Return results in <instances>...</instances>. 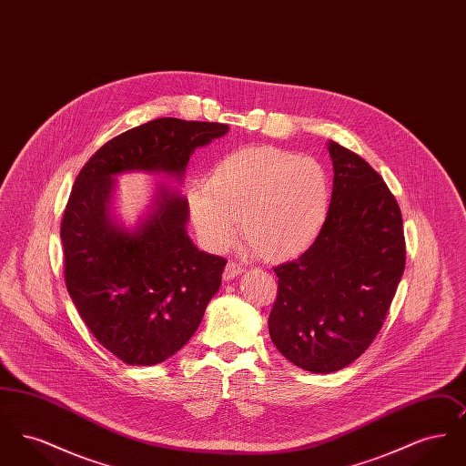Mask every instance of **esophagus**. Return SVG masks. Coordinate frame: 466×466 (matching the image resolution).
Returning <instances> with one entry per match:
<instances>
[{
	"label": "esophagus",
	"mask_w": 466,
	"mask_h": 466,
	"mask_svg": "<svg viewBox=\"0 0 466 466\" xmlns=\"http://www.w3.org/2000/svg\"><path fill=\"white\" fill-rule=\"evenodd\" d=\"M244 272V267L241 264H236V262H228L227 267H225V270H223V279L225 281H230V279H234V278H238V276H241Z\"/></svg>",
	"instance_id": "34e87169"
}]
</instances>
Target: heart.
Segmentation results:
<instances>
[{
  "mask_svg": "<svg viewBox=\"0 0 466 466\" xmlns=\"http://www.w3.org/2000/svg\"><path fill=\"white\" fill-rule=\"evenodd\" d=\"M332 183L323 164L274 147H249L223 157L206 187L187 192L202 243L220 251L238 232L248 248L283 262L306 253L329 218Z\"/></svg>",
  "mask_w": 466,
  "mask_h": 466,
  "instance_id": "b5f03b06",
  "label": "heart"
}]
</instances>
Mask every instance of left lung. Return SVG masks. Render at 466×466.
Instances as JSON below:
<instances>
[{"instance_id":"left-lung-1","label":"left lung","mask_w":466,"mask_h":466,"mask_svg":"<svg viewBox=\"0 0 466 466\" xmlns=\"http://www.w3.org/2000/svg\"><path fill=\"white\" fill-rule=\"evenodd\" d=\"M330 211L297 260L274 267L268 333L278 351L314 374L353 363L372 344L405 268L399 204L369 162L335 141Z\"/></svg>"}]
</instances>
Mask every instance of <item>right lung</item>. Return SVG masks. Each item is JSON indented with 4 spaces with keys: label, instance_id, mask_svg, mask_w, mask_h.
<instances>
[{
    "label": "right lung",
    "instance_id": "right-lung-1",
    "mask_svg": "<svg viewBox=\"0 0 466 466\" xmlns=\"http://www.w3.org/2000/svg\"><path fill=\"white\" fill-rule=\"evenodd\" d=\"M227 133L217 122L157 118L113 137L76 177L61 223L66 289L90 332L124 363L177 353L199 329L227 260L192 243L187 199L162 181L127 227L115 206L116 177L183 183L192 154Z\"/></svg>",
    "mask_w": 466,
    "mask_h": 466
}]
</instances>
